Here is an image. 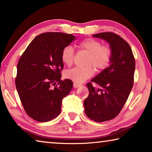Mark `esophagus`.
Returning a JSON list of instances; mask_svg holds the SVG:
<instances>
[{
  "instance_id": "esophagus-1",
  "label": "esophagus",
  "mask_w": 152,
  "mask_h": 152,
  "mask_svg": "<svg viewBox=\"0 0 152 152\" xmlns=\"http://www.w3.org/2000/svg\"><path fill=\"white\" fill-rule=\"evenodd\" d=\"M82 85V84H78V83H76V82H74V84H73V86H74V88H78V87H79V86H80Z\"/></svg>"
}]
</instances>
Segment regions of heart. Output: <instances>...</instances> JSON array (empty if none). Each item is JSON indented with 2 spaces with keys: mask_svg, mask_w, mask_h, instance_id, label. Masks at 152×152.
Instances as JSON below:
<instances>
[{
  "mask_svg": "<svg viewBox=\"0 0 152 152\" xmlns=\"http://www.w3.org/2000/svg\"><path fill=\"white\" fill-rule=\"evenodd\" d=\"M78 46L89 53L86 61V64L88 65L69 69L64 72V76L76 83H82L93 76L94 65L97 70H103L107 68L111 60L113 50L109 45L102 44L101 41L94 38H86L82 40L78 43ZM74 58V50L71 46H66L62 49L61 58L64 64L67 66L72 65Z\"/></svg>",
  "mask_w": 152,
  "mask_h": 152,
  "instance_id": "1",
  "label": "heart"
}]
</instances>
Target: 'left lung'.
<instances>
[{"mask_svg": "<svg viewBox=\"0 0 152 152\" xmlns=\"http://www.w3.org/2000/svg\"><path fill=\"white\" fill-rule=\"evenodd\" d=\"M92 36L106 40L113 50L110 66L86 84L89 94L84 101L87 117L104 122L116 117L127 101L133 86L135 60L130 45L119 35L103 32Z\"/></svg>", "mask_w": 152, "mask_h": 152, "instance_id": "left-lung-1", "label": "left lung"}]
</instances>
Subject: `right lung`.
I'll return each instance as SVG.
<instances>
[{
  "instance_id": "obj_1",
  "label": "right lung",
  "mask_w": 152,
  "mask_h": 152,
  "mask_svg": "<svg viewBox=\"0 0 152 152\" xmlns=\"http://www.w3.org/2000/svg\"><path fill=\"white\" fill-rule=\"evenodd\" d=\"M75 38L64 33H42L20 57L15 86L25 111L33 119L50 121L60 113L62 99L73 87L71 80H61V53Z\"/></svg>"
}]
</instances>
